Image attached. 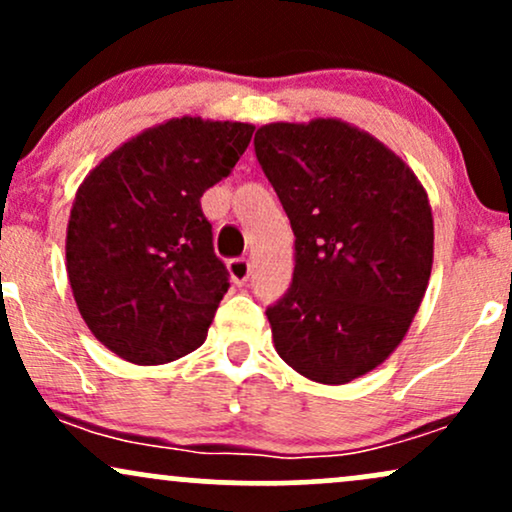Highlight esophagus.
<instances>
[{"mask_svg":"<svg viewBox=\"0 0 512 512\" xmlns=\"http://www.w3.org/2000/svg\"><path fill=\"white\" fill-rule=\"evenodd\" d=\"M228 274H231L233 284L243 286L250 279V262L245 257H236V260L228 262Z\"/></svg>","mask_w":512,"mask_h":512,"instance_id":"esophagus-1","label":"esophagus"}]
</instances>
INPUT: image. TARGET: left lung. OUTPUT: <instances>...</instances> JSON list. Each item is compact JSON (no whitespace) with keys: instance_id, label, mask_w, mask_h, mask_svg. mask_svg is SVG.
I'll return each instance as SVG.
<instances>
[{"instance_id":"left-lung-1","label":"left lung","mask_w":512,"mask_h":512,"mask_svg":"<svg viewBox=\"0 0 512 512\" xmlns=\"http://www.w3.org/2000/svg\"><path fill=\"white\" fill-rule=\"evenodd\" d=\"M255 154L296 236L291 289L267 308L276 354L313 383H351L402 344L424 301V185L380 139L337 117L262 125Z\"/></svg>"}]
</instances>
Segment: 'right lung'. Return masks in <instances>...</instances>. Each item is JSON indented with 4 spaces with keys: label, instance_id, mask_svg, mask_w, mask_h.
I'll return each mask as SVG.
<instances>
[{
    "label": "right lung",
    "instance_id": "obj_1",
    "mask_svg": "<svg viewBox=\"0 0 512 512\" xmlns=\"http://www.w3.org/2000/svg\"><path fill=\"white\" fill-rule=\"evenodd\" d=\"M255 125L170 117L127 139L76 190L67 276L105 349L161 366L199 349L223 293L204 192L231 173Z\"/></svg>",
    "mask_w": 512,
    "mask_h": 512
}]
</instances>
